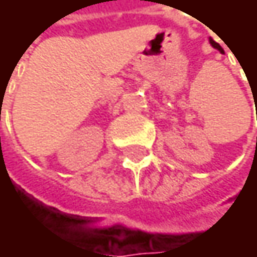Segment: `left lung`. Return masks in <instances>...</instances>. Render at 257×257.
Instances as JSON below:
<instances>
[{
  "label": "left lung",
  "instance_id": "obj_1",
  "mask_svg": "<svg viewBox=\"0 0 257 257\" xmlns=\"http://www.w3.org/2000/svg\"><path fill=\"white\" fill-rule=\"evenodd\" d=\"M210 43L213 44V47H216V49H219V50L222 52V47L219 46V43H216V41H213V40H210Z\"/></svg>",
  "mask_w": 257,
  "mask_h": 257
}]
</instances>
